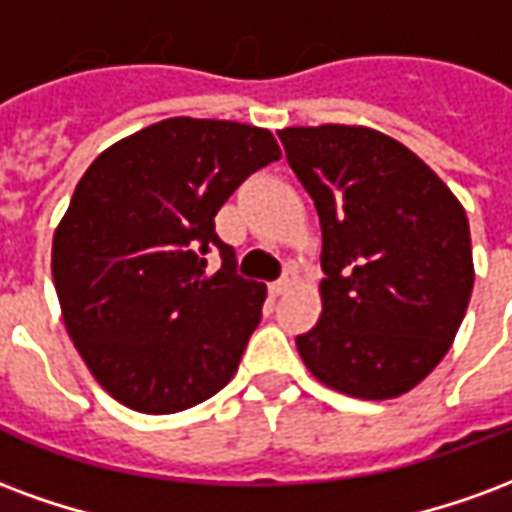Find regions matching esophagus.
<instances>
[{"label":"esophagus","mask_w":512,"mask_h":512,"mask_svg":"<svg viewBox=\"0 0 512 512\" xmlns=\"http://www.w3.org/2000/svg\"><path fill=\"white\" fill-rule=\"evenodd\" d=\"M293 282H296V274H293V271H285L277 282H271V285H268V290H271L274 296H282V293H288V290L293 288Z\"/></svg>","instance_id":"esophagus-1"}]
</instances>
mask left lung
<instances>
[{"instance_id":"1","label":"left lung","mask_w":512,"mask_h":512,"mask_svg":"<svg viewBox=\"0 0 512 512\" xmlns=\"http://www.w3.org/2000/svg\"><path fill=\"white\" fill-rule=\"evenodd\" d=\"M279 139L323 233V312L296 337L301 359L343 395H403L444 359L469 307L466 211L381 131L285 128Z\"/></svg>"}]
</instances>
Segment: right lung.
Returning <instances> with one entry per match:
<instances>
[{
    "label": "right lung",
    "instance_id": "right-lung-1",
    "mask_svg": "<svg viewBox=\"0 0 512 512\" xmlns=\"http://www.w3.org/2000/svg\"><path fill=\"white\" fill-rule=\"evenodd\" d=\"M266 128L169 117L104 150L54 233L62 318L95 381L142 414L216 395L260 323L266 285L244 279L216 213L277 161ZM223 268L208 275V251Z\"/></svg>",
    "mask_w": 512,
    "mask_h": 512
}]
</instances>
